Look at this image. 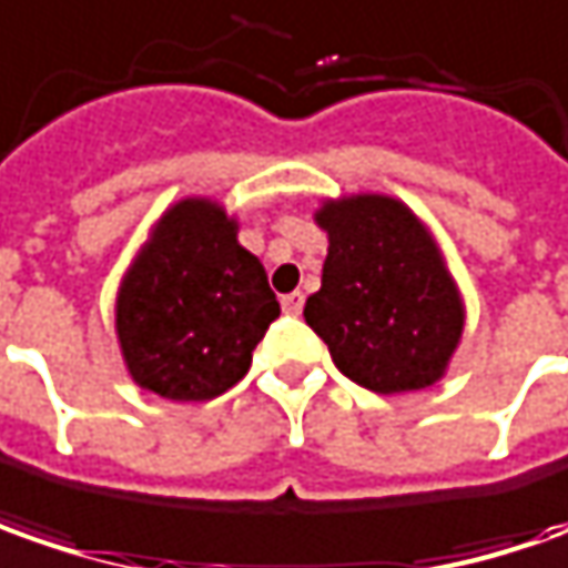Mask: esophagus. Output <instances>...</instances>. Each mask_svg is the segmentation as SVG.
Here are the masks:
<instances>
[{"mask_svg": "<svg viewBox=\"0 0 568 568\" xmlns=\"http://www.w3.org/2000/svg\"><path fill=\"white\" fill-rule=\"evenodd\" d=\"M304 307V295L302 292H288V295H283V311L285 314H292V317H298Z\"/></svg>", "mask_w": 568, "mask_h": 568, "instance_id": "obj_1", "label": "esophagus"}]
</instances>
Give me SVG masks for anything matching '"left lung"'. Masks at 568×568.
<instances>
[{
    "mask_svg": "<svg viewBox=\"0 0 568 568\" xmlns=\"http://www.w3.org/2000/svg\"><path fill=\"white\" fill-rule=\"evenodd\" d=\"M321 288L304 321L348 381L381 396L434 386L465 329V302L434 232L389 194L326 197Z\"/></svg>",
    "mask_w": 568,
    "mask_h": 568,
    "instance_id": "left-lung-1",
    "label": "left lung"
}]
</instances>
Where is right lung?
<instances>
[{
  "label": "right lung",
  "instance_id": "obj_1",
  "mask_svg": "<svg viewBox=\"0 0 568 568\" xmlns=\"http://www.w3.org/2000/svg\"><path fill=\"white\" fill-rule=\"evenodd\" d=\"M276 317L264 264L239 245V220L210 197L169 206L115 295V336L131 381L172 402L232 389Z\"/></svg>",
  "mask_w": 568,
  "mask_h": 568
}]
</instances>
